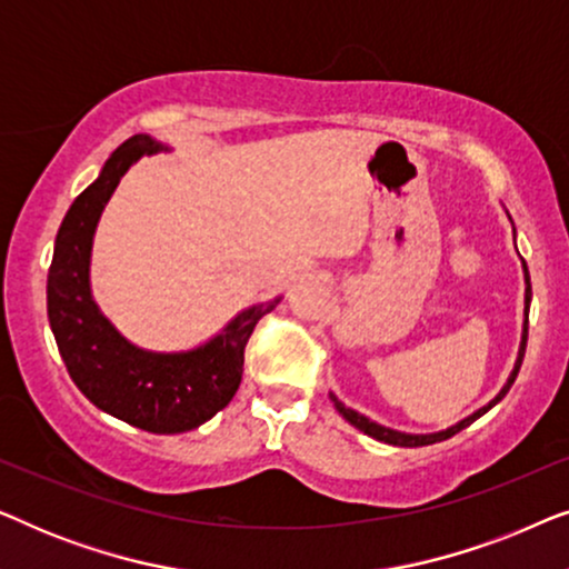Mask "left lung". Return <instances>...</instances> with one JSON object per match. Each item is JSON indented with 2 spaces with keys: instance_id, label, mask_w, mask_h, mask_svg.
<instances>
[{
  "instance_id": "1",
  "label": "left lung",
  "mask_w": 569,
  "mask_h": 569,
  "mask_svg": "<svg viewBox=\"0 0 569 569\" xmlns=\"http://www.w3.org/2000/svg\"><path fill=\"white\" fill-rule=\"evenodd\" d=\"M523 277H526V321H523V337H520L518 360H516V368H512V372H510L508 383H505V386L500 388V393H497L495 399L487 403V407L477 409V411H473L471 417L461 419V422L453 425V427H448V430L430 432V435H411V432H399V430H391V427H383V425L372 422V419H368V417H365V415H360V411H355V409L345 407V403H341V401L337 399V396L329 393V396H331V401H333V407H337L339 415L345 417L349 425H355L357 430H360V432L370 435V438H376V440H380V442H388V446H399V448H419V446H432V442H440V440H448V438H453L456 432H461V430H466V427H469L471 422H477V419H479L481 415H487V411L492 409L495 403H500V401L505 399V393H508V391H510V386L516 383V378H518V370H520V362H523V355H526V341H528V308H531V277H528V267H526V261H523Z\"/></svg>"
}]
</instances>
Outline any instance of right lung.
Returning a JSON list of instances; mask_svg holds the SVG:
<instances>
[{"instance_id": "obj_1", "label": "right lung", "mask_w": 569, "mask_h": 569, "mask_svg": "<svg viewBox=\"0 0 569 569\" xmlns=\"http://www.w3.org/2000/svg\"><path fill=\"white\" fill-rule=\"evenodd\" d=\"M168 150L150 134L129 137L100 176L72 201L53 243L46 284L49 323L74 386L100 411L154 435L189 432L224 409L243 378V352L274 298L232 318L224 329L186 352H150L123 339L100 313L90 290L92 238L121 176L142 158Z\"/></svg>"}]
</instances>
